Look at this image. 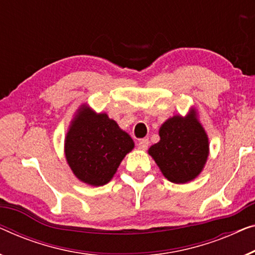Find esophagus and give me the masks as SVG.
Wrapping results in <instances>:
<instances>
[{
  "instance_id": "obj_1",
  "label": "esophagus",
  "mask_w": 255,
  "mask_h": 255,
  "mask_svg": "<svg viewBox=\"0 0 255 255\" xmlns=\"http://www.w3.org/2000/svg\"><path fill=\"white\" fill-rule=\"evenodd\" d=\"M148 145H149V140L146 139V138L140 139L139 141H138V148L142 149V150L147 149V147H148Z\"/></svg>"
}]
</instances>
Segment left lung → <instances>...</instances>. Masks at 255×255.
<instances>
[{
  "label": "left lung",
  "mask_w": 255,
  "mask_h": 255,
  "mask_svg": "<svg viewBox=\"0 0 255 255\" xmlns=\"http://www.w3.org/2000/svg\"><path fill=\"white\" fill-rule=\"evenodd\" d=\"M160 138L148 153L165 178L176 184L194 179L204 168L209 147L207 134L194 114L169 119L160 128Z\"/></svg>",
  "instance_id": "8db88e82"
}]
</instances>
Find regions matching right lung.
<instances>
[{"label": "right lung", "mask_w": 255, "mask_h": 255, "mask_svg": "<svg viewBox=\"0 0 255 255\" xmlns=\"http://www.w3.org/2000/svg\"><path fill=\"white\" fill-rule=\"evenodd\" d=\"M133 140L106 114L79 109L65 139L66 161L77 178L102 186L115 175Z\"/></svg>", "instance_id": "add662e5"}]
</instances>
